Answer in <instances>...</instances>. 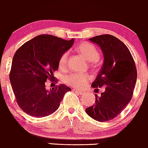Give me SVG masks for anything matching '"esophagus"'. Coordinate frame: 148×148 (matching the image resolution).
<instances>
[{"label": "esophagus", "mask_w": 148, "mask_h": 148, "mask_svg": "<svg viewBox=\"0 0 148 148\" xmlns=\"http://www.w3.org/2000/svg\"><path fill=\"white\" fill-rule=\"evenodd\" d=\"M73 92H77V93H78L79 94H80V95H84V94H86V92H81V91H78V90H77V89H73Z\"/></svg>", "instance_id": "34e87169"}]
</instances>
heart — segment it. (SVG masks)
Here are the masks:
<instances>
[{
  "label": "heart",
  "mask_w": 148,
  "mask_h": 148,
  "mask_svg": "<svg viewBox=\"0 0 148 148\" xmlns=\"http://www.w3.org/2000/svg\"><path fill=\"white\" fill-rule=\"evenodd\" d=\"M77 51L81 55L85 57L88 61H90L91 65L96 66L99 64V59L100 57V52L94 45L89 42H82L77 47ZM69 52H64L59 58V66L61 69H65L68 64ZM90 80V76L84 73H71L64 77V81L69 85L82 89L87 86Z\"/></svg>",
  "instance_id": "b5f03b06"
}]
</instances>
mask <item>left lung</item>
<instances>
[{"instance_id": "left-lung-1", "label": "left lung", "mask_w": 148, "mask_h": 148, "mask_svg": "<svg viewBox=\"0 0 148 148\" xmlns=\"http://www.w3.org/2000/svg\"><path fill=\"white\" fill-rule=\"evenodd\" d=\"M99 45L104 56L103 65L92 86L99 92L95 103L86 108V112L99 122H107L121 113L130 102L137 79V70L128 47L120 40L110 34L89 38Z\"/></svg>"}]
</instances>
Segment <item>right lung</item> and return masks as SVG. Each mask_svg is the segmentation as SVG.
I'll list each match as a JSON object with an SVG mask.
<instances>
[{"label":"right lung","instance_id":"right-lung-1","mask_svg":"<svg viewBox=\"0 0 148 148\" xmlns=\"http://www.w3.org/2000/svg\"><path fill=\"white\" fill-rule=\"evenodd\" d=\"M74 39L66 40L49 34L36 36L23 44L12 59L10 80L18 106L33 117H46L59 108L71 89L61 84L45 88L47 79L56 82L54 73L60 56L72 47Z\"/></svg>","mask_w":148,"mask_h":148}]
</instances>
